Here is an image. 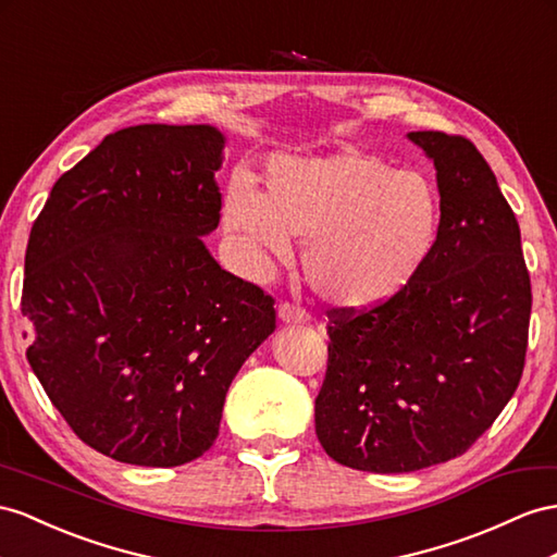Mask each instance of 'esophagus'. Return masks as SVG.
<instances>
[{
	"label": "esophagus",
	"instance_id": "34e87169",
	"mask_svg": "<svg viewBox=\"0 0 557 557\" xmlns=\"http://www.w3.org/2000/svg\"><path fill=\"white\" fill-rule=\"evenodd\" d=\"M277 315H280V320H282L284 324H298V322H306V320H308V312H306L301 306L289 304V301L280 304Z\"/></svg>",
	"mask_w": 557,
	"mask_h": 557
}]
</instances>
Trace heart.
Listing matches in <instances>:
<instances>
[{
	"mask_svg": "<svg viewBox=\"0 0 557 557\" xmlns=\"http://www.w3.org/2000/svg\"><path fill=\"white\" fill-rule=\"evenodd\" d=\"M265 188L261 195L245 183L233 185L225 199L227 231L256 256H287L289 237L308 242V284L332 306L362 310L391 301L433 251L435 185L381 157H277Z\"/></svg>",
	"mask_w": 557,
	"mask_h": 557,
	"instance_id": "obj_1",
	"label": "heart"
}]
</instances>
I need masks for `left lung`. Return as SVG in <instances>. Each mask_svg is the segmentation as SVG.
<instances>
[{
  "mask_svg": "<svg viewBox=\"0 0 557 557\" xmlns=\"http://www.w3.org/2000/svg\"><path fill=\"white\" fill-rule=\"evenodd\" d=\"M437 171L440 227L407 287L369 310L332 308L315 433L334 461L411 473L461 456L516 393L532 284L520 225L463 136L411 132Z\"/></svg>",
  "mask_w": 557,
  "mask_h": 557,
  "instance_id": "left-lung-1",
  "label": "left lung"
}]
</instances>
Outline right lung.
Listing matches in <instances>:
<instances>
[{
    "label": "right lung",
    "instance_id": "1",
    "mask_svg": "<svg viewBox=\"0 0 557 557\" xmlns=\"http://www.w3.org/2000/svg\"><path fill=\"white\" fill-rule=\"evenodd\" d=\"M223 146L209 124L110 134L55 181L27 239V362L75 435L122 463L202 456L275 332V298L202 242L221 221Z\"/></svg>",
    "mask_w": 557,
    "mask_h": 557
}]
</instances>
